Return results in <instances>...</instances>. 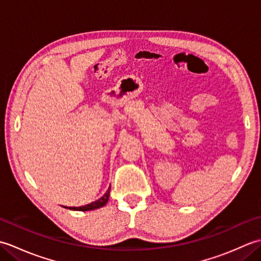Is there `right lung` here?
<instances>
[{"instance_id":"1","label":"right lung","mask_w":261,"mask_h":261,"mask_svg":"<svg viewBox=\"0 0 261 261\" xmlns=\"http://www.w3.org/2000/svg\"><path fill=\"white\" fill-rule=\"evenodd\" d=\"M110 188H111V187H109V190L107 191V193H105L101 198H98L97 201H95V202H92V203H90V204L84 205V206H80V207H66V206H65V207L68 208V210H73V211H92V210H96V208L102 207V206H104V205L107 204L108 201H109V197H110Z\"/></svg>"}]
</instances>
